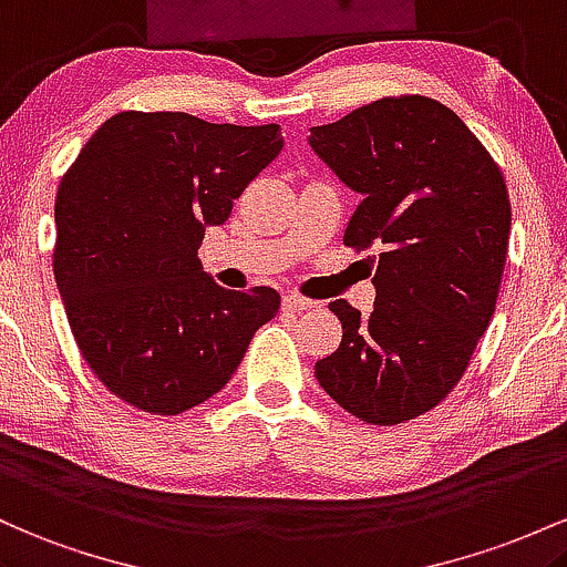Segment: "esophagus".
<instances>
[{"label": "esophagus", "mask_w": 567, "mask_h": 567, "mask_svg": "<svg viewBox=\"0 0 567 567\" xmlns=\"http://www.w3.org/2000/svg\"><path fill=\"white\" fill-rule=\"evenodd\" d=\"M284 308L291 310V313H302V310L316 308L313 300H305L300 295H284Z\"/></svg>", "instance_id": "obj_1"}]
</instances>
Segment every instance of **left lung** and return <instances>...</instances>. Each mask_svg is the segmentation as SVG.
<instances>
[{
	"label": "left lung",
	"instance_id": "1",
	"mask_svg": "<svg viewBox=\"0 0 567 567\" xmlns=\"http://www.w3.org/2000/svg\"><path fill=\"white\" fill-rule=\"evenodd\" d=\"M308 142L361 195L346 246L383 249L372 313L329 305L342 342L316 361V380L361 421H412L457 385L495 313L512 227L504 174L466 123L425 95L372 101L310 128Z\"/></svg>",
	"mask_w": 567,
	"mask_h": 567
}]
</instances>
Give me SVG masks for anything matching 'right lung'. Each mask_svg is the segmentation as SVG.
I'll return each mask as SVG.
<instances>
[{
	"label": "right lung",
	"instance_id": "1",
	"mask_svg": "<svg viewBox=\"0 0 567 567\" xmlns=\"http://www.w3.org/2000/svg\"><path fill=\"white\" fill-rule=\"evenodd\" d=\"M281 146L272 123L120 112L63 174L55 284L80 353L117 399L150 415L193 410L278 313L276 289H221L198 249Z\"/></svg>",
	"mask_w": 567,
	"mask_h": 567
}]
</instances>
